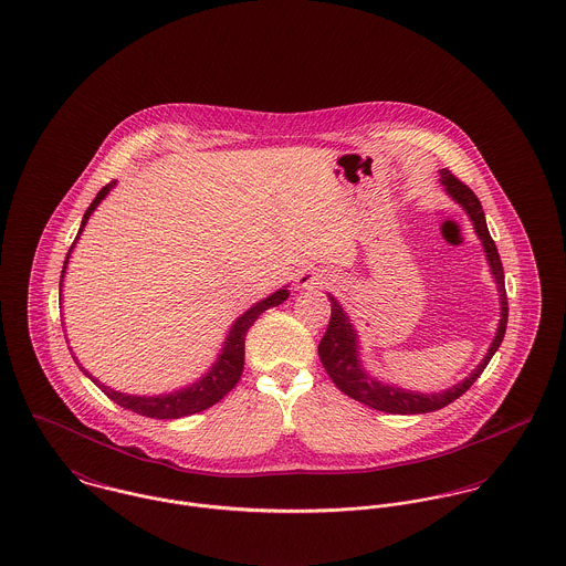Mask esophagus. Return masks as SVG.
Here are the masks:
<instances>
[{
    "mask_svg": "<svg viewBox=\"0 0 566 566\" xmlns=\"http://www.w3.org/2000/svg\"><path fill=\"white\" fill-rule=\"evenodd\" d=\"M297 289H321V286H327L329 284V277H327V273H323V271H311V269H306V271H302L300 275H297Z\"/></svg>",
    "mask_w": 566,
    "mask_h": 566,
    "instance_id": "obj_1",
    "label": "esophagus"
}]
</instances>
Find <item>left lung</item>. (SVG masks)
Instances as JSON below:
<instances>
[{
    "instance_id": "left-lung-1",
    "label": "left lung",
    "mask_w": 566,
    "mask_h": 566,
    "mask_svg": "<svg viewBox=\"0 0 566 566\" xmlns=\"http://www.w3.org/2000/svg\"><path fill=\"white\" fill-rule=\"evenodd\" d=\"M440 185L451 195V199H455L467 214L473 221V228L484 245L486 260L491 264V271L495 275L497 289H500V300H502V318H500V327H497V336L491 343L489 354L484 356V360L478 365V369H473V374L462 379L460 384L442 390V392H412L392 384H381L374 377L369 376L360 360H358V343H356V329L349 323L345 311L338 306V302L334 297H329L332 304V314H329V323L327 329L318 343V358L327 371V376L332 377V381L336 384V388L340 392H345L347 397L376 408L388 415H423V412H434L444 406H449L451 401H455L460 395H464L473 381L482 376V371L486 369V365L491 363V358L495 356V352L502 345L503 334H505V325H507V297H505V284H503V266L500 260V252L495 248V241L489 234L486 228V219H484V210L482 203L478 199V195L469 189L464 182H460L451 171L440 169Z\"/></svg>"
}]
</instances>
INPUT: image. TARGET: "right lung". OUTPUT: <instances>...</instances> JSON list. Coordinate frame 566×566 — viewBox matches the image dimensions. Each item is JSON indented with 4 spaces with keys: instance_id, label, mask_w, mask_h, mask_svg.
<instances>
[{
    "instance_id": "obj_1",
    "label": "right lung",
    "mask_w": 566,
    "mask_h": 566,
    "mask_svg": "<svg viewBox=\"0 0 566 566\" xmlns=\"http://www.w3.org/2000/svg\"><path fill=\"white\" fill-rule=\"evenodd\" d=\"M115 185H117V182L106 185L104 189L97 192V197L93 199V203L86 208L75 241L80 239V234H82V230H84L88 217L93 214V210L99 206V201L108 195V190L113 189ZM75 241H73V245H75ZM73 245H71V250H73ZM71 250H69V253H71ZM69 253H66V258H64L61 286H63L64 269H66V262H69ZM286 297H289V291H286V286H284V289L275 291L273 295H269L266 300L258 302V304L252 306L243 316H239V318L234 321V325H232V329H230V334H228V338H226L223 352L219 354V358H217V363L212 365V369H210L206 376L201 377L199 381L190 384L187 388H180V390H176V392L156 395V397L126 395V392H119V390H113V388L99 384L95 377L88 376L84 369H82V371L91 377V379L102 388V392L108 395L115 403H119L122 408H127V410H132V412H136V415H143V417H149V419H182V417H189V415L201 412V410L214 406L217 401H221V399L239 384L241 374H243V365H245V336H248L253 321H255L260 314L264 313V311H269V308H273V306H280Z\"/></svg>"
}]
</instances>
